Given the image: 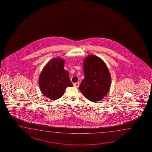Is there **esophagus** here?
Listing matches in <instances>:
<instances>
[{"instance_id": "esophagus-1", "label": "esophagus", "mask_w": 152, "mask_h": 152, "mask_svg": "<svg viewBox=\"0 0 152 152\" xmlns=\"http://www.w3.org/2000/svg\"><path fill=\"white\" fill-rule=\"evenodd\" d=\"M79 85H80V83H79V82L73 83V86L75 87H77V88L79 86Z\"/></svg>"}]
</instances>
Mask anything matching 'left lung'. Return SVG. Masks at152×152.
Listing matches in <instances>:
<instances>
[{
    "mask_svg": "<svg viewBox=\"0 0 152 152\" xmlns=\"http://www.w3.org/2000/svg\"><path fill=\"white\" fill-rule=\"evenodd\" d=\"M85 78L79 89L88 100H101L110 88V75L104 61L94 55L88 56L83 60Z\"/></svg>",
    "mask_w": 152,
    "mask_h": 152,
    "instance_id": "1",
    "label": "left lung"
}]
</instances>
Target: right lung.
Instances as JSON below:
<instances>
[{
    "label": "right lung",
    "mask_w": 152,
    "mask_h": 152,
    "mask_svg": "<svg viewBox=\"0 0 152 152\" xmlns=\"http://www.w3.org/2000/svg\"><path fill=\"white\" fill-rule=\"evenodd\" d=\"M64 60L54 58L46 64L39 77V84L42 94L51 100L60 98L67 87H72L69 72L64 68Z\"/></svg>",
    "instance_id": "right-lung-1"
}]
</instances>
